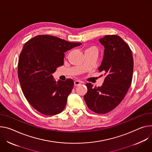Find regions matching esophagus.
<instances>
[{
    "label": "esophagus",
    "mask_w": 152,
    "mask_h": 152,
    "mask_svg": "<svg viewBox=\"0 0 152 152\" xmlns=\"http://www.w3.org/2000/svg\"><path fill=\"white\" fill-rule=\"evenodd\" d=\"M81 84V82L80 80H75L74 82V84H75V86H79L80 84Z\"/></svg>",
    "instance_id": "esophagus-1"
}]
</instances>
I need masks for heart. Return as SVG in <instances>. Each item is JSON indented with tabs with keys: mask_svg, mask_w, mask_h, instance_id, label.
Wrapping results in <instances>:
<instances>
[{
	"mask_svg": "<svg viewBox=\"0 0 152 152\" xmlns=\"http://www.w3.org/2000/svg\"><path fill=\"white\" fill-rule=\"evenodd\" d=\"M87 50H96V51H97V50H96V48H95V47H91V48H88V49H87Z\"/></svg>",
	"mask_w": 152,
	"mask_h": 152,
	"instance_id": "1",
	"label": "heart"
}]
</instances>
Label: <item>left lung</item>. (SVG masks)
<instances>
[{
    "mask_svg": "<svg viewBox=\"0 0 152 152\" xmlns=\"http://www.w3.org/2000/svg\"><path fill=\"white\" fill-rule=\"evenodd\" d=\"M99 42L104 51L98 70L104 73V82L98 87L87 83L84 100L91 111L105 114L116 108L127 93L132 80L133 59L129 46L121 37L107 35Z\"/></svg>",
    "mask_w": 152,
    "mask_h": 152,
    "instance_id": "1",
    "label": "left lung"
}]
</instances>
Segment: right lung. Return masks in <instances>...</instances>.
<instances>
[{
  "mask_svg": "<svg viewBox=\"0 0 152 152\" xmlns=\"http://www.w3.org/2000/svg\"><path fill=\"white\" fill-rule=\"evenodd\" d=\"M81 44L40 35L23 47L18 62L19 82L26 100L40 113L58 115L65 107L74 82L71 79L56 82L52 74L64 64L65 53Z\"/></svg>",
  "mask_w": 152,
  "mask_h": 152,
  "instance_id": "right-lung-1",
  "label": "right lung"
}]
</instances>
